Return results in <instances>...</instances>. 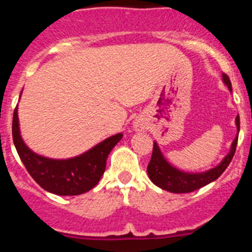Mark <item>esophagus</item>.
I'll use <instances>...</instances> for the list:
<instances>
[{
    "instance_id": "obj_1",
    "label": "esophagus",
    "mask_w": 252,
    "mask_h": 252,
    "mask_svg": "<svg viewBox=\"0 0 252 252\" xmlns=\"http://www.w3.org/2000/svg\"><path fill=\"white\" fill-rule=\"evenodd\" d=\"M136 128H138V130H140V129H142L141 126H136Z\"/></svg>"
}]
</instances>
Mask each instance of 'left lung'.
<instances>
[{"mask_svg":"<svg viewBox=\"0 0 252 252\" xmlns=\"http://www.w3.org/2000/svg\"><path fill=\"white\" fill-rule=\"evenodd\" d=\"M223 81L225 85L232 90V83H230L229 77L225 73H223ZM236 126H238V133L240 130V119L239 116L236 117ZM236 144H238V136L232 144V150L229 154L224 157L222 163L210 171L204 172V173H184L182 171H178L177 168L172 167L166 159L162 156L158 146L155 142L154 150H152V156L150 159V163L147 166V173H149L150 179L154 184L159 187L161 189L167 190V191L175 192V194H184V192H191L205 185L210 184L211 182L217 179L223 172L227 169L229 163L232 162L233 156L235 154Z\"/></svg>","mask_w":252,"mask_h":252,"instance_id":"1","label":"left lung"}]
</instances>
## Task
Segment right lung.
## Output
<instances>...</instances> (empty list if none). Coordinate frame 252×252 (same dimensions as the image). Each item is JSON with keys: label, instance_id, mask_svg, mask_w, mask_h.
Wrapping results in <instances>:
<instances>
[{"label": "right lung", "instance_id": "add662e5", "mask_svg": "<svg viewBox=\"0 0 252 252\" xmlns=\"http://www.w3.org/2000/svg\"><path fill=\"white\" fill-rule=\"evenodd\" d=\"M18 106L13 112L12 135L18 155L32 179L46 191L56 195H80L93 189L102 177L111 150L122 134L111 136L84 155L70 159H51L39 156L25 146L19 134Z\"/></svg>", "mask_w": 252, "mask_h": 252}]
</instances>
